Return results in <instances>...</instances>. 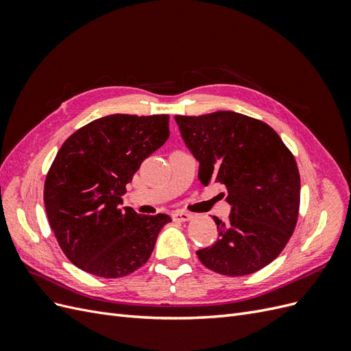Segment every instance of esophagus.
I'll return each mask as SVG.
<instances>
[{
    "label": "esophagus",
    "mask_w": 351,
    "mask_h": 351,
    "mask_svg": "<svg viewBox=\"0 0 351 351\" xmlns=\"http://www.w3.org/2000/svg\"><path fill=\"white\" fill-rule=\"evenodd\" d=\"M171 215H173V219L178 221V222H186L192 218V215H190L189 212H183V210H176Z\"/></svg>",
    "instance_id": "obj_1"
}]
</instances>
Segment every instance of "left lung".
Returning <instances> with one entry per match:
<instances>
[{"mask_svg": "<svg viewBox=\"0 0 351 351\" xmlns=\"http://www.w3.org/2000/svg\"><path fill=\"white\" fill-rule=\"evenodd\" d=\"M199 180L226 186L228 221L214 217L218 239L196 252L210 271L243 277L269 265L289 243L300 208V174L272 127L232 111L176 115ZM224 195V193H222Z\"/></svg>", "mask_w": 351, "mask_h": 351, "instance_id": "left-lung-1", "label": "left lung"}]
</instances>
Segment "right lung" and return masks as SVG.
Segmentation results:
<instances>
[{"label": "right lung", "instance_id": "obj_1", "mask_svg": "<svg viewBox=\"0 0 351 351\" xmlns=\"http://www.w3.org/2000/svg\"><path fill=\"white\" fill-rule=\"evenodd\" d=\"M169 117L112 114L62 143L45 178L44 202L61 250L77 268L120 278L149 259L165 214L120 205L125 184L169 136Z\"/></svg>", "mask_w": 351, "mask_h": 351}]
</instances>
